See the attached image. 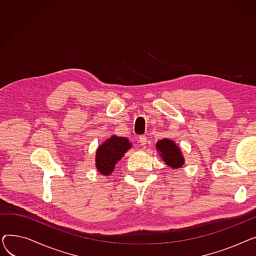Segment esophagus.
<instances>
[{
	"label": "esophagus",
	"mask_w": 256,
	"mask_h": 256,
	"mask_svg": "<svg viewBox=\"0 0 256 256\" xmlns=\"http://www.w3.org/2000/svg\"><path fill=\"white\" fill-rule=\"evenodd\" d=\"M147 142H148V138H147L146 136H140V138H139V143H140V145L145 146V145L147 144Z\"/></svg>",
	"instance_id": "1"
}]
</instances>
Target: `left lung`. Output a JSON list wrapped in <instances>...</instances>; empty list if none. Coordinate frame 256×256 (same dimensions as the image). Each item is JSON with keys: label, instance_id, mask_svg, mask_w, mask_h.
<instances>
[{"label": "left lung", "instance_id": "1", "mask_svg": "<svg viewBox=\"0 0 256 256\" xmlns=\"http://www.w3.org/2000/svg\"><path fill=\"white\" fill-rule=\"evenodd\" d=\"M156 150L165 164L172 169H178L184 163V158L180 147L169 139H162L156 142Z\"/></svg>", "mask_w": 256, "mask_h": 256}]
</instances>
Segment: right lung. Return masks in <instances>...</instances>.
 Segmentation results:
<instances>
[{
    "label": "right lung",
    "mask_w": 256,
    "mask_h": 256,
    "mask_svg": "<svg viewBox=\"0 0 256 256\" xmlns=\"http://www.w3.org/2000/svg\"><path fill=\"white\" fill-rule=\"evenodd\" d=\"M130 147L132 143L126 138L112 136L106 139L96 150V166L98 171L104 176H109L118 160Z\"/></svg>",
    "instance_id": "obj_1"
}]
</instances>
